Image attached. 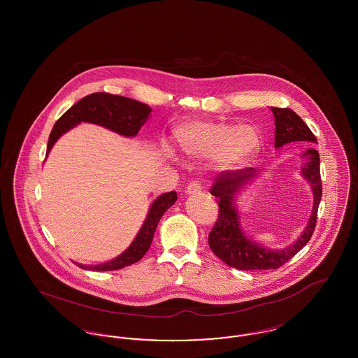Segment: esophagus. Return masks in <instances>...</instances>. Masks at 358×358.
Masks as SVG:
<instances>
[{
	"mask_svg": "<svg viewBox=\"0 0 358 358\" xmlns=\"http://www.w3.org/2000/svg\"><path fill=\"white\" fill-rule=\"evenodd\" d=\"M201 184L199 182V181H192L189 185L187 187V194H197V193H200L201 192Z\"/></svg>",
	"mask_w": 358,
	"mask_h": 358,
	"instance_id": "1",
	"label": "esophagus"
}]
</instances>
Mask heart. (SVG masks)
Returning a JSON list of instances; mask_svg holds the SVG:
<instances>
[{
  "label": "heart",
  "mask_w": 358,
  "mask_h": 358,
  "mask_svg": "<svg viewBox=\"0 0 358 358\" xmlns=\"http://www.w3.org/2000/svg\"><path fill=\"white\" fill-rule=\"evenodd\" d=\"M248 132L253 136L252 144ZM176 139L182 153L189 157L210 155L216 166L234 169L241 165L254 150L256 134L248 126L232 127L224 122L194 120L181 124L176 130Z\"/></svg>",
  "instance_id": "heart-1"
}]
</instances>
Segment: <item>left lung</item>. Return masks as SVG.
Here are the masks:
<instances>
[{"instance_id":"obj_1","label":"left lung","mask_w":358,"mask_h":358,"mask_svg":"<svg viewBox=\"0 0 358 358\" xmlns=\"http://www.w3.org/2000/svg\"><path fill=\"white\" fill-rule=\"evenodd\" d=\"M275 118V148L279 149L289 142L303 143L307 149L302 153L305 165L302 176L310 184L314 197L313 212L306 228L292 244L283 250H268L247 238L243 232L238 212L236 209V194L257 176L254 168L241 171H222L210 187V194L217 197L219 219L209 232L208 243L213 254L222 259L225 264L238 270H275L287 263L295 254H298L311 238L315 229L318 206L322 197V182L320 173V154L313 148L317 138L289 108L271 107Z\"/></svg>"}]
</instances>
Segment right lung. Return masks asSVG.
I'll return each mask as SVG.
<instances>
[{"label":"right lung","mask_w":358,"mask_h":358,"mask_svg":"<svg viewBox=\"0 0 358 358\" xmlns=\"http://www.w3.org/2000/svg\"><path fill=\"white\" fill-rule=\"evenodd\" d=\"M150 113L152 108L148 104L126 96L111 95L107 92H95L87 95L79 102L75 103L55 123L48 139L47 154L51 152L52 146L60 136L67 133L73 126L79 124L80 122L101 124L120 136H136L139 129L149 118ZM176 192H168L161 194L150 206L148 217L141 227L134 241L124 252H122L115 259L96 266H83L80 263L76 264L83 270L91 271H114L134 264L138 260H141L150 248L158 222L164 216V213L176 203Z\"/></svg>","instance_id":"obj_1"}]
</instances>
